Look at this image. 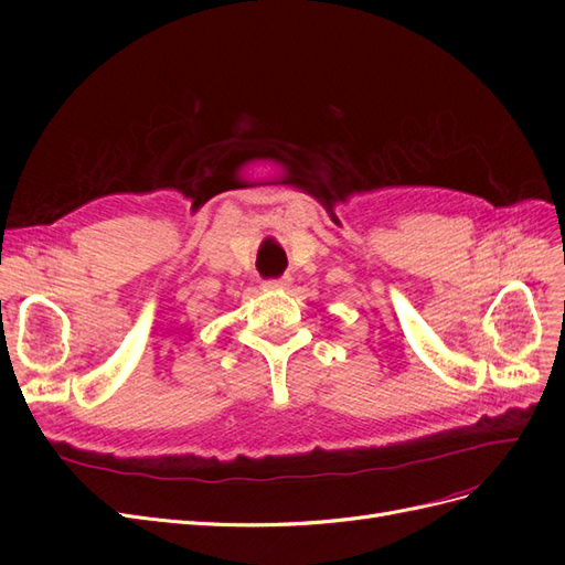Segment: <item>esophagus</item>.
<instances>
[{
	"instance_id": "obj_1",
	"label": "esophagus",
	"mask_w": 565,
	"mask_h": 565,
	"mask_svg": "<svg viewBox=\"0 0 565 565\" xmlns=\"http://www.w3.org/2000/svg\"><path fill=\"white\" fill-rule=\"evenodd\" d=\"M287 285H289V278H287V276L264 280V287H268V289H278V287H287Z\"/></svg>"
}]
</instances>
